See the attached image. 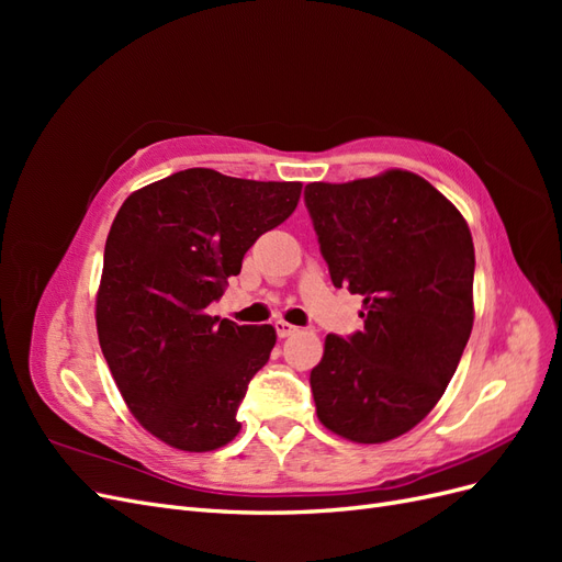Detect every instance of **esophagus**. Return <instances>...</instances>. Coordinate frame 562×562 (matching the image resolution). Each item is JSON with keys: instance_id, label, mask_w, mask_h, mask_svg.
<instances>
[{"instance_id": "obj_1", "label": "esophagus", "mask_w": 562, "mask_h": 562, "mask_svg": "<svg viewBox=\"0 0 562 562\" xmlns=\"http://www.w3.org/2000/svg\"><path fill=\"white\" fill-rule=\"evenodd\" d=\"M274 328H277V335L279 337H288V335H293V333H297V328L295 326H291V323L288 321H274Z\"/></svg>"}]
</instances>
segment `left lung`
I'll return each instance as SVG.
<instances>
[{"instance_id":"obj_1","label":"left lung","mask_w":562,"mask_h":562,"mask_svg":"<svg viewBox=\"0 0 562 562\" xmlns=\"http://www.w3.org/2000/svg\"><path fill=\"white\" fill-rule=\"evenodd\" d=\"M335 288L363 295V330L328 335L310 384L316 415L353 443H384L431 413L473 326L467 220L407 171L304 187Z\"/></svg>"}]
</instances>
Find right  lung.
Instances as JSON below:
<instances>
[{
  "mask_svg": "<svg viewBox=\"0 0 562 562\" xmlns=\"http://www.w3.org/2000/svg\"><path fill=\"white\" fill-rule=\"evenodd\" d=\"M300 182L187 168L133 192L108 234L95 300L100 349L133 417L187 452L227 446L248 382L277 345L206 307L246 250L297 206Z\"/></svg>",
  "mask_w": 562,
  "mask_h": 562,
  "instance_id": "add662e5",
  "label": "right lung"
}]
</instances>
